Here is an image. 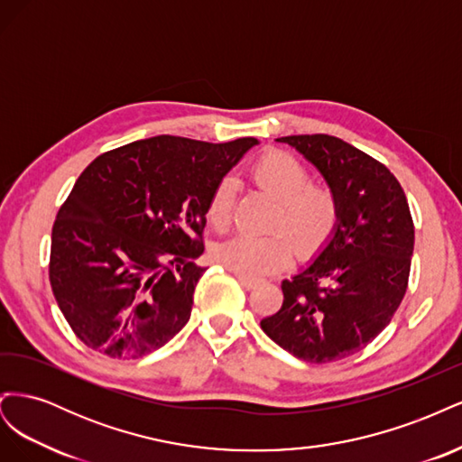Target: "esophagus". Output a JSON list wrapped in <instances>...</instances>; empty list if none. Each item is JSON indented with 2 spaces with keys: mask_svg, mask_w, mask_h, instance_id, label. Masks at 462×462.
Returning a JSON list of instances; mask_svg holds the SVG:
<instances>
[{
  "mask_svg": "<svg viewBox=\"0 0 462 462\" xmlns=\"http://www.w3.org/2000/svg\"><path fill=\"white\" fill-rule=\"evenodd\" d=\"M236 282H239L245 289H254L258 285V279L256 277H250V275H243V273H235Z\"/></svg>",
  "mask_w": 462,
  "mask_h": 462,
  "instance_id": "1",
  "label": "esophagus"
}]
</instances>
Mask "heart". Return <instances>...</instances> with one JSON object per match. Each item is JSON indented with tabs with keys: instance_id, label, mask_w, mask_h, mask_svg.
<instances>
[{
	"instance_id": "b5f03b06",
	"label": "heart",
	"mask_w": 462,
	"mask_h": 462,
	"mask_svg": "<svg viewBox=\"0 0 462 462\" xmlns=\"http://www.w3.org/2000/svg\"><path fill=\"white\" fill-rule=\"evenodd\" d=\"M253 175L262 189L277 199L270 226L288 235L282 231L239 233L217 243L212 256L223 268L256 277L283 270L292 256V245L300 256L312 254L337 223V200L331 189L312 185L309 170L285 152L263 156ZM233 200L235 180L221 179L208 202V217L216 229L223 231L231 226Z\"/></svg>"
}]
</instances>
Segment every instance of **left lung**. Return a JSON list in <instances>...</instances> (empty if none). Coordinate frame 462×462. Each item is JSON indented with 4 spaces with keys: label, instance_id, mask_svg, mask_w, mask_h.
Returning <instances> with one entry per match:
<instances>
[{
    "label": "left lung",
    "instance_id": "1",
    "mask_svg": "<svg viewBox=\"0 0 462 462\" xmlns=\"http://www.w3.org/2000/svg\"><path fill=\"white\" fill-rule=\"evenodd\" d=\"M312 163L337 200V223L314 258L282 283L283 304L260 326L300 360L358 353L393 318L409 283L414 226L383 163L329 134L275 138Z\"/></svg>",
    "mask_w": 462,
    "mask_h": 462
}]
</instances>
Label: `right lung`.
I'll list each match as a JSON object with an SVG mask.
<instances>
[{
	"label": "right lung",
	"mask_w": 462,
	"mask_h": 462,
	"mask_svg": "<svg viewBox=\"0 0 462 462\" xmlns=\"http://www.w3.org/2000/svg\"><path fill=\"white\" fill-rule=\"evenodd\" d=\"M256 138L212 144L160 134L97 156L51 231L50 283L92 351L138 358L185 328L206 268L208 202Z\"/></svg>",
	"instance_id": "right-lung-1"
}]
</instances>
